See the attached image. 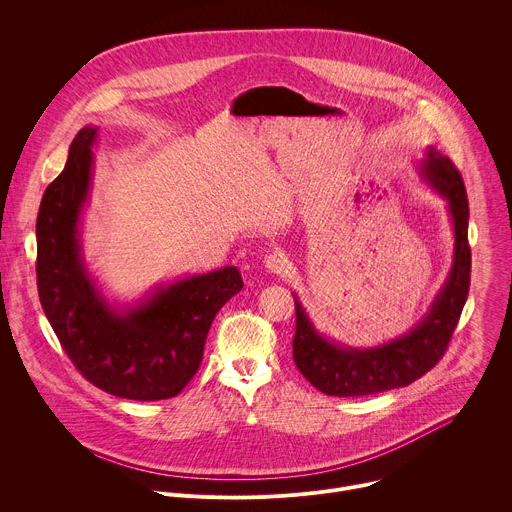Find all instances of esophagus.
<instances>
[{"label":"esophagus","mask_w":512,"mask_h":512,"mask_svg":"<svg viewBox=\"0 0 512 512\" xmlns=\"http://www.w3.org/2000/svg\"><path fill=\"white\" fill-rule=\"evenodd\" d=\"M265 269L269 271V273H273V275H279V273H285L287 271V267H289V261H287V257L283 255V253H279V251H275V253H269L267 257H265Z\"/></svg>","instance_id":"34e87169"}]
</instances>
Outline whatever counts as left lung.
<instances>
[{
  "label": "left lung",
  "mask_w": 512,
  "mask_h": 512,
  "mask_svg": "<svg viewBox=\"0 0 512 512\" xmlns=\"http://www.w3.org/2000/svg\"><path fill=\"white\" fill-rule=\"evenodd\" d=\"M419 174L448 202L454 227V261L444 287L437 291L417 326L381 346L350 348L320 334L294 294V362L300 373L326 395L360 397L411 385L440 362L458 326L468 298L472 265L466 188L452 160L435 148L425 150Z\"/></svg>",
  "instance_id": "left-lung-1"
}]
</instances>
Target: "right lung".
Returning <instances> with one entry per match:
<instances>
[{
	"label": "right lung",
	"instance_id": "1",
	"mask_svg": "<svg viewBox=\"0 0 512 512\" xmlns=\"http://www.w3.org/2000/svg\"><path fill=\"white\" fill-rule=\"evenodd\" d=\"M97 127H83L36 221L42 310L79 373L101 391L133 401L176 397L196 375L214 316L243 289L237 267L154 287L133 306H113L87 269L81 214L93 180Z\"/></svg>",
	"mask_w": 512,
	"mask_h": 512
}]
</instances>
